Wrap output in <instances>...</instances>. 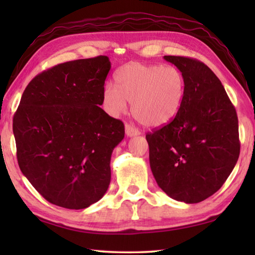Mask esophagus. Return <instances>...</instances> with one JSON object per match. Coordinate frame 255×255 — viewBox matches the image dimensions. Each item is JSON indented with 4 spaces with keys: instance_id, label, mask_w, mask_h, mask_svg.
Listing matches in <instances>:
<instances>
[{
    "instance_id": "1",
    "label": "esophagus",
    "mask_w": 255,
    "mask_h": 255,
    "mask_svg": "<svg viewBox=\"0 0 255 255\" xmlns=\"http://www.w3.org/2000/svg\"><path fill=\"white\" fill-rule=\"evenodd\" d=\"M125 131H126L127 137H133L139 135V131H138L136 128L130 126V125H126V126H125Z\"/></svg>"
}]
</instances>
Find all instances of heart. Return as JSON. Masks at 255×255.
Instances as JSON below:
<instances>
[{
    "label": "heart",
    "instance_id": "1",
    "mask_svg": "<svg viewBox=\"0 0 255 255\" xmlns=\"http://www.w3.org/2000/svg\"><path fill=\"white\" fill-rule=\"evenodd\" d=\"M116 84L107 83L102 105L112 117H118L131 103L132 116L146 127H162L178 115L185 96V81L178 68L143 64L124 65L116 74Z\"/></svg>",
    "mask_w": 255,
    "mask_h": 255
}]
</instances>
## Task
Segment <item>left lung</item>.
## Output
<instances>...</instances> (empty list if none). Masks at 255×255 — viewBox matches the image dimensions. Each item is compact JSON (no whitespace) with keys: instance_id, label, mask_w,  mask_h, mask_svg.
I'll return each instance as SVG.
<instances>
[{"instance_id":"8db88e82","label":"left lung","mask_w":255,"mask_h":255,"mask_svg":"<svg viewBox=\"0 0 255 255\" xmlns=\"http://www.w3.org/2000/svg\"><path fill=\"white\" fill-rule=\"evenodd\" d=\"M185 81V96L170 124L146 135L149 165L167 196L197 204L213 196L240 156L239 120L222 82L197 59L164 56Z\"/></svg>"}]
</instances>
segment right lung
I'll return each instance as SVG.
<instances>
[{
  "instance_id": "add662e5",
  "label": "right lung",
  "mask_w": 255,
  "mask_h": 255,
  "mask_svg": "<svg viewBox=\"0 0 255 255\" xmlns=\"http://www.w3.org/2000/svg\"><path fill=\"white\" fill-rule=\"evenodd\" d=\"M107 56L49 68L30 82L13 117L20 170L50 204L84 209L105 196L124 124L101 109Z\"/></svg>"
}]
</instances>
